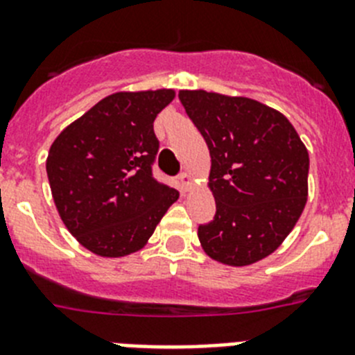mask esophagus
I'll use <instances>...</instances> for the list:
<instances>
[{"mask_svg":"<svg viewBox=\"0 0 355 355\" xmlns=\"http://www.w3.org/2000/svg\"><path fill=\"white\" fill-rule=\"evenodd\" d=\"M193 182H194V178L191 177V175L187 173V171L180 173V184H182V187H184L185 191L191 189V185H193Z\"/></svg>","mask_w":355,"mask_h":355,"instance_id":"34e87169","label":"esophagus"}]
</instances>
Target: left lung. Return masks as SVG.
Returning a JSON list of instances; mask_svg holds the SVG:
<instances>
[{"instance_id": "8db88e82", "label": "left lung", "mask_w": 355, "mask_h": 355, "mask_svg": "<svg viewBox=\"0 0 355 355\" xmlns=\"http://www.w3.org/2000/svg\"><path fill=\"white\" fill-rule=\"evenodd\" d=\"M210 152L216 216L198 239L232 267L269 257L288 237L308 200L309 155L288 118L248 97L178 92Z\"/></svg>"}]
</instances>
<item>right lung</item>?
Here are the masks:
<instances>
[{"mask_svg": "<svg viewBox=\"0 0 355 355\" xmlns=\"http://www.w3.org/2000/svg\"><path fill=\"white\" fill-rule=\"evenodd\" d=\"M175 92H118L98 101L54 139L46 161L63 225L94 254L120 258L152 237L178 191L152 175L154 120Z\"/></svg>", "mask_w": 355, "mask_h": 355, "instance_id": "add662e5", "label": "right lung"}]
</instances>
